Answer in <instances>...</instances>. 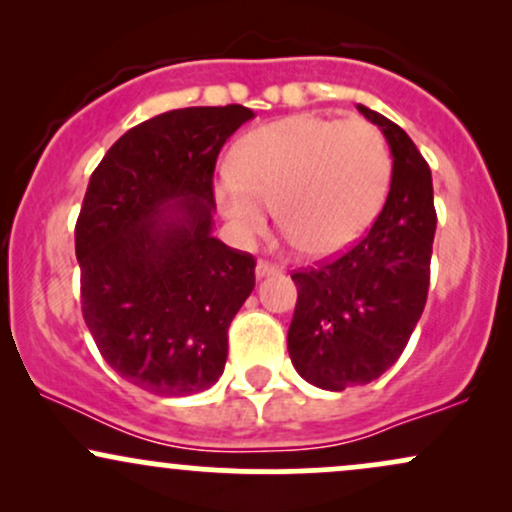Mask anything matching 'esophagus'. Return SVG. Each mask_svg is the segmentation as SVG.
Returning a JSON list of instances; mask_svg holds the SVG:
<instances>
[{"mask_svg":"<svg viewBox=\"0 0 512 512\" xmlns=\"http://www.w3.org/2000/svg\"><path fill=\"white\" fill-rule=\"evenodd\" d=\"M276 272V267L272 262H267V260H257V267H255V276L257 279H264V276H269V274H274Z\"/></svg>","mask_w":512,"mask_h":512,"instance_id":"1","label":"esophagus"}]
</instances>
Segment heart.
Returning <instances> with one entry per match:
<instances>
[{
  "instance_id": "heart-1",
  "label": "heart",
  "mask_w": 512,
  "mask_h": 512,
  "mask_svg": "<svg viewBox=\"0 0 512 512\" xmlns=\"http://www.w3.org/2000/svg\"><path fill=\"white\" fill-rule=\"evenodd\" d=\"M390 151L363 120L298 113L245 134L231 151L219 202L233 231L255 238L272 219L310 255H337L356 243L383 207Z\"/></svg>"
}]
</instances>
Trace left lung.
Instances as JSON below:
<instances>
[{
  "label": "left lung",
  "instance_id": "left-lung-1",
  "mask_svg": "<svg viewBox=\"0 0 512 512\" xmlns=\"http://www.w3.org/2000/svg\"><path fill=\"white\" fill-rule=\"evenodd\" d=\"M392 154L390 195L351 250L293 272L298 289L289 356L303 380L342 392L380 378L402 356L424 313L436 236L431 168L409 134L358 105Z\"/></svg>",
  "mask_w": 512,
  "mask_h": 512
}]
</instances>
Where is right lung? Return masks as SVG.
<instances>
[{"label":"right lung","instance_id":"obj_1","mask_svg":"<svg viewBox=\"0 0 512 512\" xmlns=\"http://www.w3.org/2000/svg\"><path fill=\"white\" fill-rule=\"evenodd\" d=\"M243 105L182 108L132 127L88 180L76 219L81 313L110 368L151 395L209 390L255 257L214 238L221 146Z\"/></svg>","mask_w":512,"mask_h":512}]
</instances>
